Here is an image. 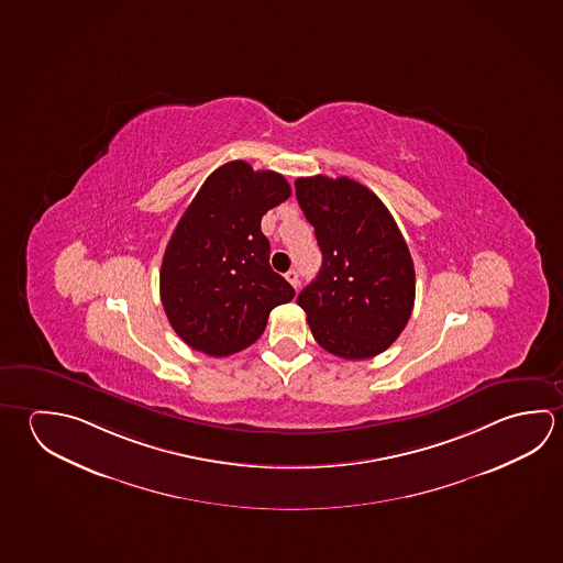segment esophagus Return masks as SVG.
Instances as JSON below:
<instances>
[{"label": "esophagus", "mask_w": 563, "mask_h": 563, "mask_svg": "<svg viewBox=\"0 0 563 563\" xmlns=\"http://www.w3.org/2000/svg\"><path fill=\"white\" fill-rule=\"evenodd\" d=\"M286 280L290 283V285L295 286V288H298V285H300V278H298V271H295V268H290L288 273L285 275Z\"/></svg>", "instance_id": "esophagus-1"}]
</instances>
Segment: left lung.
<instances>
[{
  "label": "left lung",
  "mask_w": 563,
  "mask_h": 563,
  "mask_svg": "<svg viewBox=\"0 0 563 563\" xmlns=\"http://www.w3.org/2000/svg\"><path fill=\"white\" fill-rule=\"evenodd\" d=\"M295 186L322 251L318 277L296 298L316 342L344 360L382 354L413 310V258L401 231L354 179L312 176Z\"/></svg>",
  "instance_id": "obj_1"
}]
</instances>
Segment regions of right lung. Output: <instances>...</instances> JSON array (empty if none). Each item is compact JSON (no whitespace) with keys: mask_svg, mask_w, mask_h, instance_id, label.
Returning <instances> with one entry per match:
<instances>
[{"mask_svg":"<svg viewBox=\"0 0 563 563\" xmlns=\"http://www.w3.org/2000/svg\"><path fill=\"white\" fill-rule=\"evenodd\" d=\"M290 198L285 176L243 159L216 169L174 229L159 271V296L176 334L203 354L245 350L295 288L268 265L261 231L268 209Z\"/></svg>","mask_w":563,"mask_h":563,"instance_id":"add662e5","label":"right lung"}]
</instances>
